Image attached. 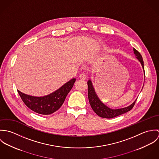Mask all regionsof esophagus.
<instances>
[{
  "label": "esophagus",
  "mask_w": 159,
  "mask_h": 159,
  "mask_svg": "<svg viewBox=\"0 0 159 159\" xmlns=\"http://www.w3.org/2000/svg\"><path fill=\"white\" fill-rule=\"evenodd\" d=\"M80 78L81 79V80H85L86 79V76L83 74V73H81L80 75Z\"/></svg>",
  "instance_id": "esophagus-1"
}]
</instances>
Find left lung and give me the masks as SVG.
<instances>
[{
  "label": "left lung",
  "mask_w": 159,
  "mask_h": 159,
  "mask_svg": "<svg viewBox=\"0 0 159 159\" xmlns=\"http://www.w3.org/2000/svg\"><path fill=\"white\" fill-rule=\"evenodd\" d=\"M134 54L136 56V57L138 59V61L140 62L141 64V66L143 68L144 73V62L142 58L141 55L140 53L134 48ZM145 75V73H144ZM88 98L89 101V103L91 105V108L93 110V111L97 114L98 116L103 118H113L115 117L116 116H118L119 115H121L122 114L125 113L129 111H130L133 107L135 105L136 100L131 104L130 106L124 108H120V109H116V110H113L111 109L105 105H104L101 100L98 98V96L97 95V93L95 91L94 88L93 87L92 83L91 82V80H89L88 81Z\"/></svg>",
  "instance_id": "obj_1"
}]
</instances>
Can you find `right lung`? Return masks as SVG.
<instances>
[{"label":"right lung","instance_id":"1","mask_svg":"<svg viewBox=\"0 0 159 159\" xmlns=\"http://www.w3.org/2000/svg\"><path fill=\"white\" fill-rule=\"evenodd\" d=\"M75 81L76 79L73 78L57 91L43 97L29 95L18 90V92L24 104L29 109L37 113L48 115L54 113L61 107Z\"/></svg>","mask_w":159,"mask_h":159}]
</instances>
